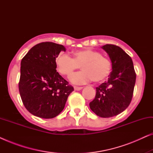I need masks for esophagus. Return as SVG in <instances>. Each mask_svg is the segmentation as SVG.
I'll return each instance as SVG.
<instances>
[{
    "label": "esophagus",
    "instance_id": "obj_1",
    "mask_svg": "<svg viewBox=\"0 0 153 153\" xmlns=\"http://www.w3.org/2000/svg\"><path fill=\"white\" fill-rule=\"evenodd\" d=\"M74 88L75 91H80V90H81L83 88V87H79V86H74Z\"/></svg>",
    "mask_w": 153,
    "mask_h": 153
}]
</instances>
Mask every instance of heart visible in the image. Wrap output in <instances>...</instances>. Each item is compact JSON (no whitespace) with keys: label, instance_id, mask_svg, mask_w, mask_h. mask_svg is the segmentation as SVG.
I'll return each mask as SVG.
<instances>
[{"label":"heart","instance_id":"obj_1","mask_svg":"<svg viewBox=\"0 0 153 153\" xmlns=\"http://www.w3.org/2000/svg\"><path fill=\"white\" fill-rule=\"evenodd\" d=\"M55 62L60 74L68 77H70L81 67L82 72L71 78L76 84H83L92 80L95 83L102 82L109 76L113 69L109 58L91 49L75 51L73 58L68 54H60L56 57Z\"/></svg>","mask_w":153,"mask_h":153}]
</instances>
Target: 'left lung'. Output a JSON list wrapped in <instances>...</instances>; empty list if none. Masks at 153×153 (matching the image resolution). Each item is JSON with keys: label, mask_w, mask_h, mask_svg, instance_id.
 I'll return each instance as SVG.
<instances>
[{"label": "left lung", "mask_w": 153, "mask_h": 153, "mask_svg": "<svg viewBox=\"0 0 153 153\" xmlns=\"http://www.w3.org/2000/svg\"><path fill=\"white\" fill-rule=\"evenodd\" d=\"M102 48L109 56L112 72L107 81L96 88L95 97L89 105L97 116L110 118L129 106L133 97L136 72L131 57L120 47L106 45Z\"/></svg>", "instance_id": "8db88e82"}]
</instances>
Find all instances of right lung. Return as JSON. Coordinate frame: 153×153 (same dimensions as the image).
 I'll return each mask as SVG.
<instances>
[{
    "label": "right lung",
    "instance_id": "1",
    "mask_svg": "<svg viewBox=\"0 0 153 153\" xmlns=\"http://www.w3.org/2000/svg\"><path fill=\"white\" fill-rule=\"evenodd\" d=\"M64 46L51 42L39 43L21 62L19 90L23 104L30 114L53 118L63 110L74 88L56 71V58Z\"/></svg>",
    "mask_w": 153,
    "mask_h": 153
}]
</instances>
